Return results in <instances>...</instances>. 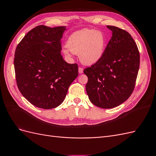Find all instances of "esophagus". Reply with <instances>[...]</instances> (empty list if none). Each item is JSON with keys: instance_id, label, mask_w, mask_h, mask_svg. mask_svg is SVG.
<instances>
[{"instance_id": "1", "label": "esophagus", "mask_w": 156, "mask_h": 156, "mask_svg": "<svg viewBox=\"0 0 156 156\" xmlns=\"http://www.w3.org/2000/svg\"><path fill=\"white\" fill-rule=\"evenodd\" d=\"M79 73H83V68L81 67H79Z\"/></svg>"}]
</instances>
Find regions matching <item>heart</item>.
<instances>
[{
  "label": "heart",
  "mask_w": 156,
  "mask_h": 156,
  "mask_svg": "<svg viewBox=\"0 0 156 156\" xmlns=\"http://www.w3.org/2000/svg\"><path fill=\"white\" fill-rule=\"evenodd\" d=\"M107 45V37L103 32L84 29L71 34L66 45L72 53L79 54L81 63L90 66L102 58ZM63 52L65 55H69L67 49H64Z\"/></svg>",
  "instance_id": "obj_1"
}]
</instances>
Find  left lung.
<instances>
[{"label":"left lung","instance_id":"8db88e82","mask_svg":"<svg viewBox=\"0 0 156 156\" xmlns=\"http://www.w3.org/2000/svg\"><path fill=\"white\" fill-rule=\"evenodd\" d=\"M107 27L112 36L102 58L84 69L89 100L103 108L119 106L129 98L140 64L139 51L129 33L116 27Z\"/></svg>","mask_w":156,"mask_h":156}]
</instances>
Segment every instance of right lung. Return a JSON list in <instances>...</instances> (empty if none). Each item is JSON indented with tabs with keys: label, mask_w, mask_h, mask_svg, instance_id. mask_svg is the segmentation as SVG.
I'll return each instance as SVG.
<instances>
[{
	"label": "right lung",
	"mask_w": 156,
	"mask_h": 156,
	"mask_svg": "<svg viewBox=\"0 0 156 156\" xmlns=\"http://www.w3.org/2000/svg\"><path fill=\"white\" fill-rule=\"evenodd\" d=\"M66 27L37 26L17 46L14 68L17 87L34 106L50 109L64 100L78 76L77 64H68L61 55Z\"/></svg>",
	"instance_id": "add662e5"
}]
</instances>
